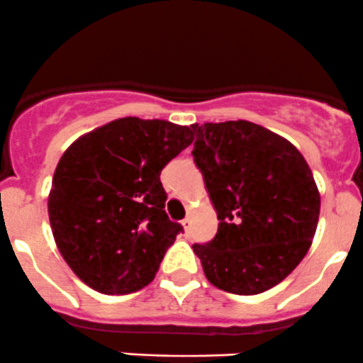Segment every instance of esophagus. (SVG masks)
<instances>
[{"label":"esophagus","mask_w":363,"mask_h":363,"mask_svg":"<svg viewBox=\"0 0 363 363\" xmlns=\"http://www.w3.org/2000/svg\"><path fill=\"white\" fill-rule=\"evenodd\" d=\"M182 225H183V229H185L186 235H189V231H190V218H189V217L183 218V220H182Z\"/></svg>","instance_id":"esophagus-1"}]
</instances>
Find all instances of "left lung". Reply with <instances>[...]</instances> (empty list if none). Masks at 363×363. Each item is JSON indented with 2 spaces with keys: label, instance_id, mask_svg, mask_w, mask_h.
Listing matches in <instances>:
<instances>
[{
  "label": "left lung",
  "instance_id": "obj_1",
  "mask_svg": "<svg viewBox=\"0 0 363 363\" xmlns=\"http://www.w3.org/2000/svg\"><path fill=\"white\" fill-rule=\"evenodd\" d=\"M192 130L194 162L220 220L194 252L215 288L267 291L298 267L314 238L321 197L311 167L288 139L250 121Z\"/></svg>",
  "mask_w": 363,
  "mask_h": 363
}]
</instances>
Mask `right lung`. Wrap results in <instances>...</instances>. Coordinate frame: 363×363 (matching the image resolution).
Listing matches in <instances>:
<instances>
[{
    "label": "right lung",
    "mask_w": 363,
    "mask_h": 363,
    "mask_svg": "<svg viewBox=\"0 0 363 363\" xmlns=\"http://www.w3.org/2000/svg\"><path fill=\"white\" fill-rule=\"evenodd\" d=\"M192 139L190 127L128 116L68 146L48 210L61 256L84 284L104 295H128L155 279L183 233L164 210L160 171Z\"/></svg>",
    "instance_id": "right-lung-1"
}]
</instances>
